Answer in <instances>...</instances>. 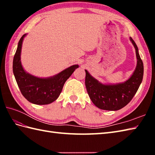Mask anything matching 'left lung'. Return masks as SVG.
Returning a JSON list of instances; mask_svg holds the SVG:
<instances>
[{
	"instance_id": "left-lung-1",
	"label": "left lung",
	"mask_w": 155,
	"mask_h": 155,
	"mask_svg": "<svg viewBox=\"0 0 155 155\" xmlns=\"http://www.w3.org/2000/svg\"><path fill=\"white\" fill-rule=\"evenodd\" d=\"M136 51L137 63L135 70L128 80L117 84H103L94 78L87 70L85 85L91 100L95 106L103 110H118L132 100L143 78L144 67L139 53V49L130 37Z\"/></svg>"
}]
</instances>
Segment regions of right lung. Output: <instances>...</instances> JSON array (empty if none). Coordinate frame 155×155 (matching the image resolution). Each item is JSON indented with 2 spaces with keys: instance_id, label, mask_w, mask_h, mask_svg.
<instances>
[{
  "instance_id": "1",
  "label": "right lung",
  "mask_w": 155,
  "mask_h": 155,
  "mask_svg": "<svg viewBox=\"0 0 155 155\" xmlns=\"http://www.w3.org/2000/svg\"><path fill=\"white\" fill-rule=\"evenodd\" d=\"M27 34L22 35L13 58L12 71L20 91L24 97L35 104H48L58 98L64 84L73 73L78 64L71 66L57 74L40 78L28 73L22 67L21 54L22 42Z\"/></svg>"
}]
</instances>
